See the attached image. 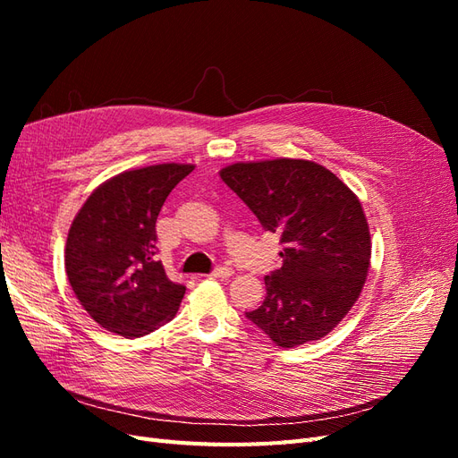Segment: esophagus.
<instances>
[{
	"label": "esophagus",
	"instance_id": "obj_1",
	"mask_svg": "<svg viewBox=\"0 0 458 458\" xmlns=\"http://www.w3.org/2000/svg\"><path fill=\"white\" fill-rule=\"evenodd\" d=\"M233 275V269L231 267H216L210 276L212 279H229V276Z\"/></svg>",
	"mask_w": 458,
	"mask_h": 458
}]
</instances>
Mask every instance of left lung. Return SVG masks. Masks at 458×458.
<instances>
[{
    "instance_id": "left-lung-1",
    "label": "left lung",
    "mask_w": 458,
    "mask_h": 458,
    "mask_svg": "<svg viewBox=\"0 0 458 458\" xmlns=\"http://www.w3.org/2000/svg\"><path fill=\"white\" fill-rule=\"evenodd\" d=\"M261 227L281 234L283 267L246 317L281 348L321 340L348 315L370 267L363 206L325 165L276 158L219 172Z\"/></svg>"
}]
</instances>
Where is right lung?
Returning a JSON list of instances; mask_svg holds the SVG:
<instances>
[{
	"label": "right lung",
	"mask_w": 458,
	"mask_h": 458,
	"mask_svg": "<svg viewBox=\"0 0 458 458\" xmlns=\"http://www.w3.org/2000/svg\"><path fill=\"white\" fill-rule=\"evenodd\" d=\"M192 164H157L114 175L80 208L64 248L76 298L108 332L140 338L168 323L185 286L157 259V217Z\"/></svg>",
	"instance_id": "1"
}]
</instances>
